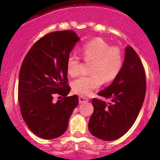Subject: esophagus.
<instances>
[{
  "label": "esophagus",
  "mask_w": 160,
  "mask_h": 160,
  "mask_svg": "<svg viewBox=\"0 0 160 160\" xmlns=\"http://www.w3.org/2000/svg\"><path fill=\"white\" fill-rule=\"evenodd\" d=\"M89 102V99L86 98V97L82 96V95H80V96L79 97V102H80V104L86 103V102Z\"/></svg>",
  "instance_id": "obj_1"
}]
</instances>
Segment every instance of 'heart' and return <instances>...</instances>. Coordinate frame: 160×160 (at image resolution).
<instances>
[{
	"label": "heart",
	"mask_w": 160,
	"mask_h": 160,
	"mask_svg": "<svg viewBox=\"0 0 160 160\" xmlns=\"http://www.w3.org/2000/svg\"><path fill=\"white\" fill-rule=\"evenodd\" d=\"M82 56L85 61L92 62L91 75L81 76L74 80L72 87L78 94L91 95L104 82H111L118 76L123 65V56L120 48L111 47L101 38L88 42L82 46ZM80 60L76 55L71 54L66 62V69L70 76L79 74Z\"/></svg>",
	"instance_id": "obj_1"
}]
</instances>
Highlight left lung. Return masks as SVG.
I'll list each match as a JSON object with an SVG mask.
<instances>
[{
  "instance_id": "left-lung-1",
  "label": "left lung",
  "mask_w": 160,
  "mask_h": 160,
  "mask_svg": "<svg viewBox=\"0 0 160 160\" xmlns=\"http://www.w3.org/2000/svg\"><path fill=\"white\" fill-rule=\"evenodd\" d=\"M145 92L146 77L142 62L128 46L120 73L111 85L98 93L111 102L92 100L94 111L88 125L92 135L104 141L117 140L124 135L137 119Z\"/></svg>"
}]
</instances>
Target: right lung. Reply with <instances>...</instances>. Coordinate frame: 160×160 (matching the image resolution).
I'll use <instances>...</instances> for the list:
<instances>
[{
  "mask_svg": "<svg viewBox=\"0 0 160 160\" xmlns=\"http://www.w3.org/2000/svg\"><path fill=\"white\" fill-rule=\"evenodd\" d=\"M79 40L74 31L49 33L33 45L22 64L18 86L21 113L28 127L41 138L63 135L79 103L77 95L67 96L71 88L66 69L70 52ZM56 94L63 98L55 103Z\"/></svg>",
  "mask_w": 160,
  "mask_h": 160,
  "instance_id": "obj_1",
  "label": "right lung"
}]
</instances>
